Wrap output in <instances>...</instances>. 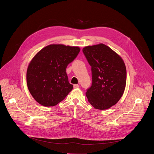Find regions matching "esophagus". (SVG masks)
Here are the masks:
<instances>
[{
	"label": "esophagus",
	"instance_id": "34e87169",
	"mask_svg": "<svg viewBox=\"0 0 154 154\" xmlns=\"http://www.w3.org/2000/svg\"><path fill=\"white\" fill-rule=\"evenodd\" d=\"M79 87V85L78 84H74V88H77Z\"/></svg>",
	"mask_w": 154,
	"mask_h": 154
}]
</instances>
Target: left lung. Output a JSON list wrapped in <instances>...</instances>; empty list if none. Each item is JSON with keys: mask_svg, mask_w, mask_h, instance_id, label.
<instances>
[{"mask_svg": "<svg viewBox=\"0 0 154 154\" xmlns=\"http://www.w3.org/2000/svg\"><path fill=\"white\" fill-rule=\"evenodd\" d=\"M83 52L92 71V85L86 93L88 100L96 109L110 108L125 90L127 72L124 60L102 43L86 46Z\"/></svg>", "mask_w": 154, "mask_h": 154, "instance_id": "8db88e82", "label": "left lung"}]
</instances>
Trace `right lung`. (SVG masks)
Wrapping results in <instances>:
<instances>
[{
  "label": "right lung",
  "mask_w": 154,
  "mask_h": 154,
  "mask_svg": "<svg viewBox=\"0 0 154 154\" xmlns=\"http://www.w3.org/2000/svg\"><path fill=\"white\" fill-rule=\"evenodd\" d=\"M80 48L52 44L40 50L30 61L27 71L29 90L39 104L52 106L71 91L66 68L77 56Z\"/></svg>",
  "instance_id": "add662e5"
}]
</instances>
